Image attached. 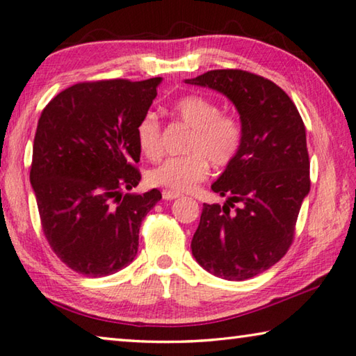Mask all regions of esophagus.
<instances>
[{
    "mask_svg": "<svg viewBox=\"0 0 356 356\" xmlns=\"http://www.w3.org/2000/svg\"><path fill=\"white\" fill-rule=\"evenodd\" d=\"M163 200H166V201H171V200H176V198H180V195L179 191H171V190H163Z\"/></svg>",
    "mask_w": 356,
    "mask_h": 356,
    "instance_id": "esophagus-1",
    "label": "esophagus"
}]
</instances>
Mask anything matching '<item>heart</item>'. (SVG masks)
Wrapping results in <instances>:
<instances>
[{
	"label": "heart",
	"instance_id": "b5f03b06",
	"mask_svg": "<svg viewBox=\"0 0 356 356\" xmlns=\"http://www.w3.org/2000/svg\"><path fill=\"white\" fill-rule=\"evenodd\" d=\"M171 111L191 128L184 145L185 155L168 158L152 168L147 182L171 191H190L207 177L209 165L223 169L238 158L244 144V125L238 115L223 112L217 101L201 95L179 98ZM136 143L149 160L161 155V123L155 112L140 117Z\"/></svg>",
	"mask_w": 356,
	"mask_h": 356
}]
</instances>
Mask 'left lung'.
Returning a JSON list of instances; mask_svg holds the SVG:
<instances>
[{"label": "left lung", "instance_id": "left-lung-1", "mask_svg": "<svg viewBox=\"0 0 356 356\" xmlns=\"http://www.w3.org/2000/svg\"><path fill=\"white\" fill-rule=\"evenodd\" d=\"M228 97L244 125V144L212 190L223 206L202 204L191 253L217 277L245 280L274 266L295 239L310 190L306 127L273 81L242 70H213L185 81ZM236 202L241 206L234 208Z\"/></svg>", "mask_w": 356, "mask_h": 356}]
</instances>
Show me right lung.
Returning a JSON list of instances; mask_svg holds the SVG:
<instances>
[{"label": "right lung", "mask_w": 356, "mask_h": 356, "mask_svg": "<svg viewBox=\"0 0 356 356\" xmlns=\"http://www.w3.org/2000/svg\"><path fill=\"white\" fill-rule=\"evenodd\" d=\"M161 77L79 82L39 117L30 180L44 236L67 268L87 277L114 274L133 261L144 217L160 190L136 187V127Z\"/></svg>", "instance_id": "1"}]
</instances>
